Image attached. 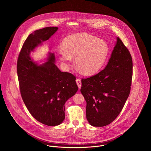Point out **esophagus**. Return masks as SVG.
I'll return each mask as SVG.
<instances>
[{
	"label": "esophagus",
	"instance_id": "obj_1",
	"mask_svg": "<svg viewBox=\"0 0 151 151\" xmlns=\"http://www.w3.org/2000/svg\"><path fill=\"white\" fill-rule=\"evenodd\" d=\"M76 83L78 85V88H81V80L80 79H76Z\"/></svg>",
	"mask_w": 151,
	"mask_h": 151
}]
</instances>
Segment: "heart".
<instances>
[{
    "label": "heart",
    "mask_w": 151,
    "mask_h": 151,
    "mask_svg": "<svg viewBox=\"0 0 151 151\" xmlns=\"http://www.w3.org/2000/svg\"><path fill=\"white\" fill-rule=\"evenodd\" d=\"M109 51L103 40L86 33H77L68 36L63 47L57 50V55L63 67L68 70L73 58L75 64L85 74L97 72L104 64Z\"/></svg>",
    "instance_id": "b5f03b06"
}]
</instances>
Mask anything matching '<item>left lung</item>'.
Segmentation results:
<instances>
[{"label": "left lung", "mask_w": 151, "mask_h": 151, "mask_svg": "<svg viewBox=\"0 0 151 151\" xmlns=\"http://www.w3.org/2000/svg\"><path fill=\"white\" fill-rule=\"evenodd\" d=\"M105 68L82 79L81 92L87 101L86 117L90 125L103 127L118 116L130 94L133 76L131 54L117 37Z\"/></svg>", "instance_id": "left-lung-1"}]
</instances>
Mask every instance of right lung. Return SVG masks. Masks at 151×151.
I'll use <instances>...</instances> for the list:
<instances>
[{
  "label": "right lung",
  "mask_w": 151,
  "mask_h": 151,
  "mask_svg": "<svg viewBox=\"0 0 151 151\" xmlns=\"http://www.w3.org/2000/svg\"><path fill=\"white\" fill-rule=\"evenodd\" d=\"M58 30L49 27L35 31L25 40L17 61L20 93L31 115L39 122L55 126L65 118L66 101L78 90L76 78L62 72L55 64L54 53L49 52L47 61L39 65L30 53L48 40Z\"/></svg>",
  "instance_id": "add662e5"
}]
</instances>
